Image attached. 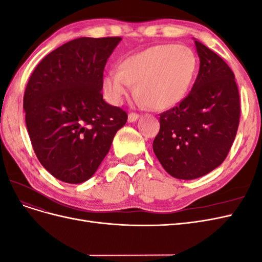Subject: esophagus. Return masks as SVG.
<instances>
[{
  "label": "esophagus",
  "instance_id": "esophagus-1",
  "mask_svg": "<svg viewBox=\"0 0 262 262\" xmlns=\"http://www.w3.org/2000/svg\"><path fill=\"white\" fill-rule=\"evenodd\" d=\"M139 119V115H137V114H129V116H128V121L129 122H136L137 120Z\"/></svg>",
  "mask_w": 262,
  "mask_h": 262
}]
</instances>
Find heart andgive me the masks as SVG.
<instances>
[{"label":"heart","instance_id":"b5f03b06","mask_svg":"<svg viewBox=\"0 0 262 262\" xmlns=\"http://www.w3.org/2000/svg\"><path fill=\"white\" fill-rule=\"evenodd\" d=\"M198 72V58L186 46L157 45L125 58L102 81L114 105H121L136 85L141 101L154 110L175 107L185 99Z\"/></svg>","mask_w":262,"mask_h":262}]
</instances>
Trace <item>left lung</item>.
I'll return each instance as SVG.
<instances>
[{"mask_svg": "<svg viewBox=\"0 0 262 262\" xmlns=\"http://www.w3.org/2000/svg\"><path fill=\"white\" fill-rule=\"evenodd\" d=\"M199 73L177 107L161 114L153 150L177 179L207 175L224 162L239 124V94L226 62L196 39Z\"/></svg>", "mask_w": 262, "mask_h": 262, "instance_id": "obj_1", "label": "left lung"}]
</instances>
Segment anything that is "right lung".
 <instances>
[{
  "label": "right lung",
  "mask_w": 262,
  "mask_h": 262,
  "mask_svg": "<svg viewBox=\"0 0 262 262\" xmlns=\"http://www.w3.org/2000/svg\"><path fill=\"white\" fill-rule=\"evenodd\" d=\"M120 37L71 40L50 52L31 74L24 110L36 156L68 184L89 180L108 154L124 110L102 98V76Z\"/></svg>",
  "instance_id": "add662e5"
}]
</instances>
